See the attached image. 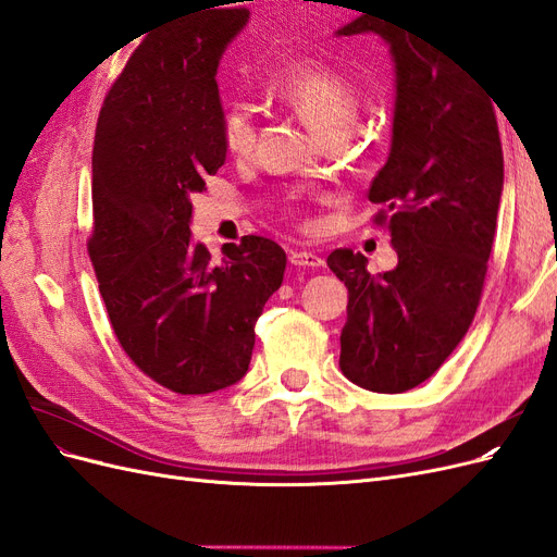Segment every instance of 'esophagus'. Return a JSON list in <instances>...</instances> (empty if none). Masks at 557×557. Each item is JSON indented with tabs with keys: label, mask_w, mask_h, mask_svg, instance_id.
Wrapping results in <instances>:
<instances>
[{
	"label": "esophagus",
	"mask_w": 557,
	"mask_h": 557,
	"mask_svg": "<svg viewBox=\"0 0 557 557\" xmlns=\"http://www.w3.org/2000/svg\"><path fill=\"white\" fill-rule=\"evenodd\" d=\"M290 264L295 267H320L323 260L311 250H290Z\"/></svg>",
	"instance_id": "obj_1"
}]
</instances>
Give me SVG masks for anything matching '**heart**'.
<instances>
[{"label":"heart","mask_w":557,"mask_h":557,"mask_svg":"<svg viewBox=\"0 0 557 557\" xmlns=\"http://www.w3.org/2000/svg\"><path fill=\"white\" fill-rule=\"evenodd\" d=\"M272 88L278 102L305 117L323 139L348 132L360 111L356 83L325 64L297 62L276 76ZM218 134L230 156L246 158L256 148V115L246 104H230L221 113Z\"/></svg>","instance_id":"heart-1"}]
</instances>
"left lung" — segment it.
<instances>
[{
    "label": "left lung",
    "mask_w": 557,
    "mask_h": 557,
    "mask_svg": "<svg viewBox=\"0 0 557 557\" xmlns=\"http://www.w3.org/2000/svg\"><path fill=\"white\" fill-rule=\"evenodd\" d=\"M362 32L387 41L397 72L393 148L369 201L399 262L372 276L362 252L336 248L327 267L348 288L344 376L395 395L428 381L476 315L504 158L493 99L423 25L367 13L336 35Z\"/></svg>",
    "instance_id": "8db88e82"
}]
</instances>
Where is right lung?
<instances>
[{
  "label": "right lung",
  "mask_w": 557,
  "mask_h": 557,
  "mask_svg": "<svg viewBox=\"0 0 557 557\" xmlns=\"http://www.w3.org/2000/svg\"><path fill=\"white\" fill-rule=\"evenodd\" d=\"M202 13L199 14L198 11ZM248 9L213 4L150 32L113 81L92 148V260L117 344L178 395L237 383L285 250L248 234L221 264L190 242V195L225 162L215 72Z\"/></svg>",
  "instance_id": "add662e5"
}]
</instances>
